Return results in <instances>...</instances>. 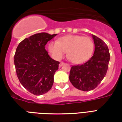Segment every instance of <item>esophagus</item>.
I'll list each match as a JSON object with an SVG mask.
<instances>
[{"label":"esophagus","mask_w":122,"mask_h":122,"mask_svg":"<svg viewBox=\"0 0 122 122\" xmlns=\"http://www.w3.org/2000/svg\"><path fill=\"white\" fill-rule=\"evenodd\" d=\"M63 65H65V63H63V62H60V63H59V67H61V66H62Z\"/></svg>","instance_id":"34e87169"}]
</instances>
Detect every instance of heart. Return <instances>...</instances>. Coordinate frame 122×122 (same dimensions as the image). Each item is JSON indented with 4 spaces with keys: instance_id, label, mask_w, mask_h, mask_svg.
Listing matches in <instances>:
<instances>
[{
    "instance_id": "b5f03b06",
    "label": "heart",
    "mask_w": 122,
    "mask_h": 122,
    "mask_svg": "<svg viewBox=\"0 0 122 122\" xmlns=\"http://www.w3.org/2000/svg\"><path fill=\"white\" fill-rule=\"evenodd\" d=\"M51 56L56 60L61 59L67 51V57L72 63L81 64L92 57L94 44L92 38L80 35H67L59 41H52L48 44Z\"/></svg>"
}]
</instances>
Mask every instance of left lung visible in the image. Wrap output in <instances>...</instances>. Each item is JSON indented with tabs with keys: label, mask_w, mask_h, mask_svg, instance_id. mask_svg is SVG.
<instances>
[{
	"label": "left lung",
	"mask_w": 122,
	"mask_h": 122,
	"mask_svg": "<svg viewBox=\"0 0 122 122\" xmlns=\"http://www.w3.org/2000/svg\"><path fill=\"white\" fill-rule=\"evenodd\" d=\"M95 44L93 56L81 65L72 66L69 80L78 90L88 92L99 84L107 72L110 53L107 45L101 38L92 35Z\"/></svg>",
	"instance_id": "8db88e82"
}]
</instances>
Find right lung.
I'll return each mask as SVG.
<instances>
[{"mask_svg":"<svg viewBox=\"0 0 122 122\" xmlns=\"http://www.w3.org/2000/svg\"><path fill=\"white\" fill-rule=\"evenodd\" d=\"M57 34L41 32L21 41L14 56L18 79L26 90L36 95L46 93L53 84V76L59 61L51 58L45 46Z\"/></svg>","mask_w":122,"mask_h":122,"instance_id":"right-lung-1","label":"right lung"}]
</instances>
